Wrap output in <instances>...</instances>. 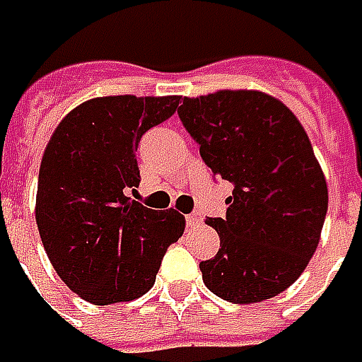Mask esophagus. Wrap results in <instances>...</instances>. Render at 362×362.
Returning a JSON list of instances; mask_svg holds the SVG:
<instances>
[{
    "mask_svg": "<svg viewBox=\"0 0 362 362\" xmlns=\"http://www.w3.org/2000/svg\"><path fill=\"white\" fill-rule=\"evenodd\" d=\"M185 220H187V226L189 228H197L202 222H204V216H202L199 211H193V214H189Z\"/></svg>",
    "mask_w": 362,
    "mask_h": 362,
    "instance_id": "obj_1",
    "label": "esophagus"
}]
</instances>
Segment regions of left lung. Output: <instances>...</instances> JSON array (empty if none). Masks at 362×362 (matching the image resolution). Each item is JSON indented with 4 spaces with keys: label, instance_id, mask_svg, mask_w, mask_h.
I'll use <instances>...</instances> for the list:
<instances>
[{
    "label": "left lung",
    "instance_id": "1",
    "mask_svg": "<svg viewBox=\"0 0 362 362\" xmlns=\"http://www.w3.org/2000/svg\"><path fill=\"white\" fill-rule=\"evenodd\" d=\"M218 179L234 185L226 218H209L220 236L199 262L211 293L257 303L285 291L316 252L328 187L312 142L293 112L252 89L183 98L177 110Z\"/></svg>",
    "mask_w": 362,
    "mask_h": 362
}]
</instances>
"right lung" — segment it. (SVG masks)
<instances>
[{
  "label": "right lung",
  "mask_w": 362,
  "mask_h": 362,
  "mask_svg": "<svg viewBox=\"0 0 362 362\" xmlns=\"http://www.w3.org/2000/svg\"><path fill=\"white\" fill-rule=\"evenodd\" d=\"M179 95L95 98L71 110L42 154L36 224L57 275L95 305L132 301L154 285L185 218L128 193L140 183L138 142L171 118Z\"/></svg>",
  "instance_id": "right-lung-1"
}]
</instances>
